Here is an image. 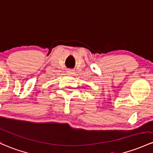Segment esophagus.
<instances>
[{
	"label": "esophagus",
	"instance_id": "1",
	"mask_svg": "<svg viewBox=\"0 0 153 153\" xmlns=\"http://www.w3.org/2000/svg\"><path fill=\"white\" fill-rule=\"evenodd\" d=\"M67 73L68 74V75H72V73H73V70H71V69H69V70H67Z\"/></svg>",
	"mask_w": 153,
	"mask_h": 153
}]
</instances>
